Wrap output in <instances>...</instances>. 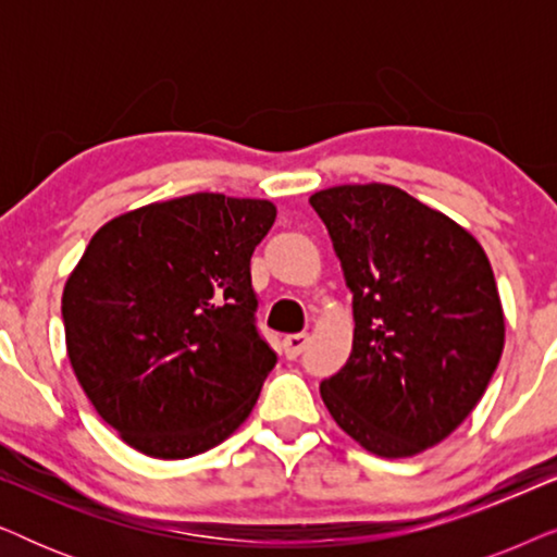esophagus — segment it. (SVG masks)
I'll return each instance as SVG.
<instances>
[{"mask_svg":"<svg viewBox=\"0 0 557 557\" xmlns=\"http://www.w3.org/2000/svg\"><path fill=\"white\" fill-rule=\"evenodd\" d=\"M307 342H309L307 334H288V337L281 342L286 360H296V357L304 352V347H307Z\"/></svg>","mask_w":557,"mask_h":557,"instance_id":"obj_1","label":"esophagus"}]
</instances>
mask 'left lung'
<instances>
[{"label": "left lung", "instance_id": "left-lung-1", "mask_svg": "<svg viewBox=\"0 0 557 557\" xmlns=\"http://www.w3.org/2000/svg\"><path fill=\"white\" fill-rule=\"evenodd\" d=\"M352 292V352L319 393L364 451L408 459L459 429L505 349V309L482 243L400 187L309 197Z\"/></svg>", "mask_w": 557, "mask_h": 557}]
</instances>
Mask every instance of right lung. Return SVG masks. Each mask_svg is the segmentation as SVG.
<instances>
[{
	"mask_svg": "<svg viewBox=\"0 0 557 557\" xmlns=\"http://www.w3.org/2000/svg\"><path fill=\"white\" fill-rule=\"evenodd\" d=\"M276 220L253 197L195 193L101 225L63 288L65 349L83 393L151 459L223 444L276 355L258 337L250 256Z\"/></svg>",
	"mask_w": 557,
	"mask_h": 557,
	"instance_id": "1",
	"label": "right lung"
}]
</instances>
